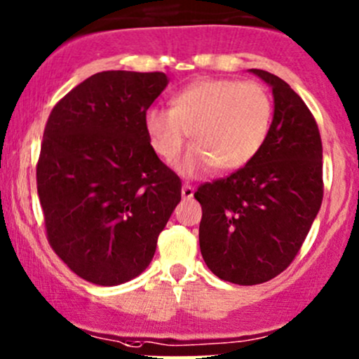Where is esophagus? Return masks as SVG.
<instances>
[{
    "mask_svg": "<svg viewBox=\"0 0 359 359\" xmlns=\"http://www.w3.org/2000/svg\"><path fill=\"white\" fill-rule=\"evenodd\" d=\"M182 198L184 199L194 198V187L189 186V184H184V186H182Z\"/></svg>",
    "mask_w": 359,
    "mask_h": 359,
    "instance_id": "34e87169",
    "label": "esophagus"
}]
</instances>
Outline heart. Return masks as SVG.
Returning <instances> with one entry per match:
<instances>
[{"label": "heart", "mask_w": 359, "mask_h": 359, "mask_svg": "<svg viewBox=\"0 0 359 359\" xmlns=\"http://www.w3.org/2000/svg\"><path fill=\"white\" fill-rule=\"evenodd\" d=\"M271 124V98L254 81L203 78L172 97V109H149L144 129L161 158L172 160L186 144L192 147L175 163L184 177L218 168L240 170L261 151Z\"/></svg>", "instance_id": "obj_1"}]
</instances>
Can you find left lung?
<instances>
[{
    "instance_id": "8db88e82",
    "label": "left lung",
    "mask_w": 359,
    "mask_h": 359,
    "mask_svg": "<svg viewBox=\"0 0 359 359\" xmlns=\"http://www.w3.org/2000/svg\"><path fill=\"white\" fill-rule=\"evenodd\" d=\"M273 88L274 112L255 158L230 177L204 184L199 247L219 279L250 286L290 266L324 196L322 141L305 102L276 74L249 69Z\"/></svg>"
}]
</instances>
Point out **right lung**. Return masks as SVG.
Returning <instances> with one entry per match:
<instances>
[{"mask_svg": "<svg viewBox=\"0 0 359 359\" xmlns=\"http://www.w3.org/2000/svg\"><path fill=\"white\" fill-rule=\"evenodd\" d=\"M167 85L165 73L102 71L47 119L37 163L47 238L93 285H122L143 273L180 203V179L144 129L147 110Z\"/></svg>", "mask_w": 359, "mask_h": 359, "instance_id": "right-lung-1", "label": "right lung"}]
</instances>
